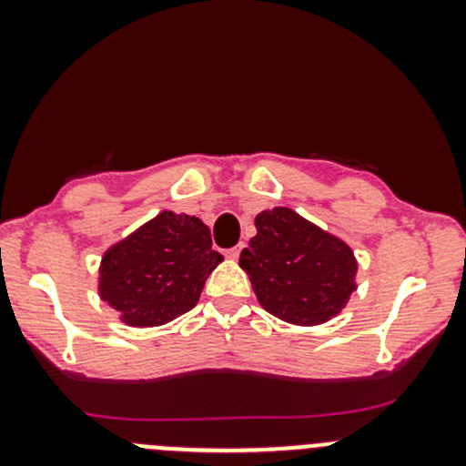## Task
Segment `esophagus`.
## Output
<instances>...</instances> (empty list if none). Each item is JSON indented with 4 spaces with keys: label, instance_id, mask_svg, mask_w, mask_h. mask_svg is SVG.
<instances>
[{
    "label": "esophagus",
    "instance_id": "34e87169",
    "mask_svg": "<svg viewBox=\"0 0 466 466\" xmlns=\"http://www.w3.org/2000/svg\"><path fill=\"white\" fill-rule=\"evenodd\" d=\"M241 250H243V243H238V246L229 248L228 257H229V259H238V255H241Z\"/></svg>",
    "mask_w": 466,
    "mask_h": 466
}]
</instances>
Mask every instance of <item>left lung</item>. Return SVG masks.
Masks as SVG:
<instances>
[{
    "mask_svg": "<svg viewBox=\"0 0 466 466\" xmlns=\"http://www.w3.org/2000/svg\"><path fill=\"white\" fill-rule=\"evenodd\" d=\"M257 237L241 252L257 299L268 313L313 327L331 320L356 290L351 248L289 207L257 214Z\"/></svg>",
    "mask_w": 466,
    "mask_h": 466,
    "instance_id": "1",
    "label": "left lung"
}]
</instances>
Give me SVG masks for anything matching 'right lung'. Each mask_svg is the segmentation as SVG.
Segmentation results:
<instances>
[{"instance_id": "1", "label": "right lung", "mask_w": 466, "mask_h": 466, "mask_svg": "<svg viewBox=\"0 0 466 466\" xmlns=\"http://www.w3.org/2000/svg\"><path fill=\"white\" fill-rule=\"evenodd\" d=\"M220 261L203 220L162 211L103 255L98 295L130 327H159L196 307Z\"/></svg>"}]
</instances>
